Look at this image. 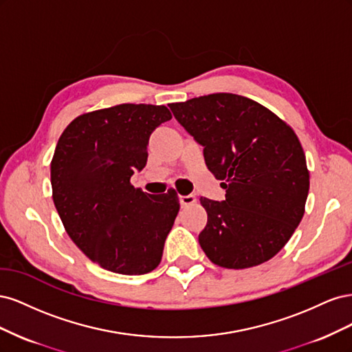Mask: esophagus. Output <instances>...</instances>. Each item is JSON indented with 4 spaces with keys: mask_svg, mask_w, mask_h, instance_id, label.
Segmentation results:
<instances>
[{
    "mask_svg": "<svg viewBox=\"0 0 352 352\" xmlns=\"http://www.w3.org/2000/svg\"><path fill=\"white\" fill-rule=\"evenodd\" d=\"M195 201H197V198L194 195H180L179 197V202H180V206H182V207L192 206Z\"/></svg>",
    "mask_w": 352,
    "mask_h": 352,
    "instance_id": "esophagus-1",
    "label": "esophagus"
}]
</instances>
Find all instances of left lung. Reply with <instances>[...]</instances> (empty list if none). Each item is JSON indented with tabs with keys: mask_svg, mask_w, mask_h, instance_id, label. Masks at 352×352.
Returning a JSON list of instances; mask_svg holds the SVG:
<instances>
[{
	"mask_svg": "<svg viewBox=\"0 0 352 352\" xmlns=\"http://www.w3.org/2000/svg\"><path fill=\"white\" fill-rule=\"evenodd\" d=\"M204 146L225 201L199 198L207 225L198 241L220 267L248 269L269 261L291 239L310 189L300 140L278 116L236 94H211L168 105Z\"/></svg>",
	"mask_w": 352,
	"mask_h": 352,
	"instance_id": "obj_1",
	"label": "left lung"
}]
</instances>
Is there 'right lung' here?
Here are the masks:
<instances>
[{"label":"right lung","mask_w":352,"mask_h":352,"mask_svg":"<svg viewBox=\"0 0 352 352\" xmlns=\"http://www.w3.org/2000/svg\"><path fill=\"white\" fill-rule=\"evenodd\" d=\"M170 119L164 105L120 104L76 117L57 142L54 206L72 241L105 270L144 274L162 261L177 194L150 195L131 177L146 164L151 133Z\"/></svg>","instance_id":"right-lung-1"}]
</instances>
